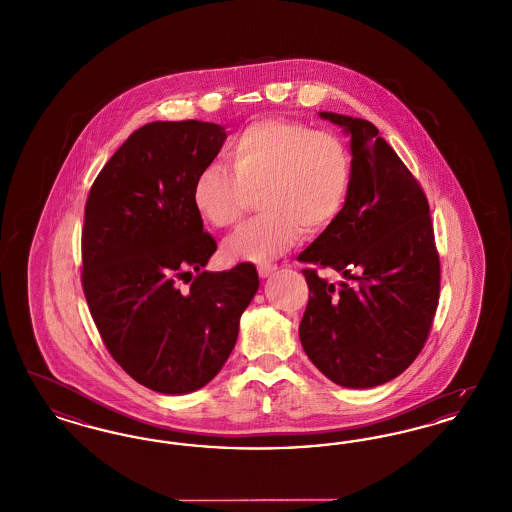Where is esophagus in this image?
Here are the masks:
<instances>
[{
	"label": "esophagus",
	"mask_w": 512,
	"mask_h": 512,
	"mask_svg": "<svg viewBox=\"0 0 512 512\" xmlns=\"http://www.w3.org/2000/svg\"><path fill=\"white\" fill-rule=\"evenodd\" d=\"M274 270H276V265H270V263L257 266V272H259V276H261V278H268Z\"/></svg>",
	"instance_id": "34e87169"
}]
</instances>
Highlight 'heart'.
Returning <instances> with one entry per match:
<instances>
[{
	"label": "heart",
	"instance_id": "b5f03b06",
	"mask_svg": "<svg viewBox=\"0 0 512 512\" xmlns=\"http://www.w3.org/2000/svg\"><path fill=\"white\" fill-rule=\"evenodd\" d=\"M232 165H205L192 184V204L215 228L238 225L259 194L255 221L225 244L226 255L261 263L301 238L318 236L345 211L352 188L347 144L307 123L263 118L249 123L226 148Z\"/></svg>",
	"mask_w": 512,
	"mask_h": 512
}]
</instances>
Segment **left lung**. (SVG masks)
Here are the masks:
<instances>
[{"label":"left lung","mask_w":512,"mask_h":512,"mask_svg":"<svg viewBox=\"0 0 512 512\" xmlns=\"http://www.w3.org/2000/svg\"><path fill=\"white\" fill-rule=\"evenodd\" d=\"M345 127L352 188L345 211L299 255L308 284L299 337L333 383L369 389L398 377L429 339L440 297V257L419 181L371 122L322 112ZM331 267L347 283L319 276Z\"/></svg>","instance_id":"1"}]
</instances>
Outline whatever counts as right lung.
<instances>
[{"mask_svg": "<svg viewBox=\"0 0 512 512\" xmlns=\"http://www.w3.org/2000/svg\"><path fill=\"white\" fill-rule=\"evenodd\" d=\"M225 139L217 123H146L106 162L87 196V307L110 356L156 392L207 385L225 366L259 289L251 263L204 270L217 242L192 204V184Z\"/></svg>", "mask_w": 512, "mask_h": 512, "instance_id": "right-lung-1", "label": "right lung"}]
</instances>
